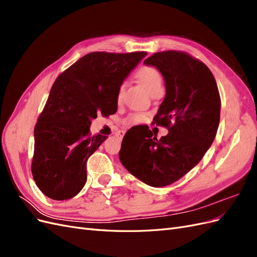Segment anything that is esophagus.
I'll return each instance as SVG.
<instances>
[{
  "label": "esophagus",
  "mask_w": 257,
  "mask_h": 257,
  "mask_svg": "<svg viewBox=\"0 0 257 257\" xmlns=\"http://www.w3.org/2000/svg\"><path fill=\"white\" fill-rule=\"evenodd\" d=\"M124 134H125V132L124 131H116L115 133H114V135L118 137L119 139H122L123 138V136H124Z\"/></svg>",
  "instance_id": "34e87169"
}]
</instances>
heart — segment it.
<instances>
[{
    "mask_svg": "<svg viewBox=\"0 0 257 257\" xmlns=\"http://www.w3.org/2000/svg\"><path fill=\"white\" fill-rule=\"evenodd\" d=\"M137 77L139 81L143 83L144 87L151 93L153 90L157 88L162 87V77L160 73L157 71V69L151 67V66H144L141 69H139L137 73ZM121 93H122V88L119 90L118 94H116V99L120 100L121 99ZM144 121V116L142 114H132L128 116L127 122L132 124H137Z\"/></svg>",
    "mask_w": 257,
    "mask_h": 257,
    "instance_id": "heart-1",
    "label": "heart"
}]
</instances>
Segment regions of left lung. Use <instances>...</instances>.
<instances>
[{
	"instance_id": "left-lung-1",
	"label": "left lung",
	"mask_w": 257,
	"mask_h": 257,
	"mask_svg": "<svg viewBox=\"0 0 257 257\" xmlns=\"http://www.w3.org/2000/svg\"><path fill=\"white\" fill-rule=\"evenodd\" d=\"M145 65L159 69L166 95L153 123L168 128L158 139L149 127L124 135L119 159L144 183L161 188L195 167L212 145L220 123L221 98L211 71L181 51L154 53Z\"/></svg>"
}]
</instances>
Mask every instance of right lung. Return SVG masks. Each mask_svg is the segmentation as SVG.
I'll return each instance as SVG.
<instances>
[{"mask_svg": "<svg viewBox=\"0 0 257 257\" xmlns=\"http://www.w3.org/2000/svg\"><path fill=\"white\" fill-rule=\"evenodd\" d=\"M146 56L91 52L54 81L34 128L32 175L46 196L64 200L82 190L87 161L107 138L91 135L92 120L116 112L123 80Z\"/></svg>", "mask_w": 257, "mask_h": 257, "instance_id": "add662e5", "label": "right lung"}]
</instances>
